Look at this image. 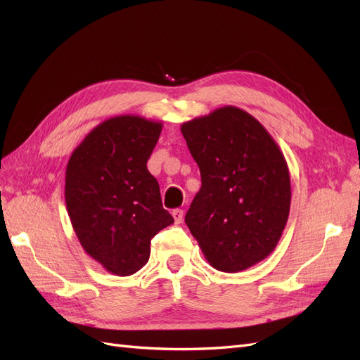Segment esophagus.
<instances>
[{"instance_id": "34e87169", "label": "esophagus", "mask_w": 360, "mask_h": 360, "mask_svg": "<svg viewBox=\"0 0 360 360\" xmlns=\"http://www.w3.org/2000/svg\"><path fill=\"white\" fill-rule=\"evenodd\" d=\"M172 215H173V219H174V223L179 224L182 221V219H184V211L176 208V210L172 211Z\"/></svg>"}]
</instances>
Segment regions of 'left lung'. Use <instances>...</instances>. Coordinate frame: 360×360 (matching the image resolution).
<instances>
[{
	"label": "left lung",
	"instance_id": "8db88e82",
	"mask_svg": "<svg viewBox=\"0 0 360 360\" xmlns=\"http://www.w3.org/2000/svg\"><path fill=\"white\" fill-rule=\"evenodd\" d=\"M202 187L186 223L215 270L238 273L265 259L288 221L291 181L277 143L248 111L226 105L182 123Z\"/></svg>",
	"mask_w": 360,
	"mask_h": 360
}]
</instances>
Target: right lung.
<instances>
[{
	"label": "right lung",
	"mask_w": 360,
	"mask_h": 360,
	"mask_svg": "<svg viewBox=\"0 0 360 360\" xmlns=\"http://www.w3.org/2000/svg\"><path fill=\"white\" fill-rule=\"evenodd\" d=\"M162 123L136 115L99 123L72 152L65 200L84 252L116 276L145 266L150 240L173 223L146 162Z\"/></svg>",
	"instance_id": "obj_1"
}]
</instances>
